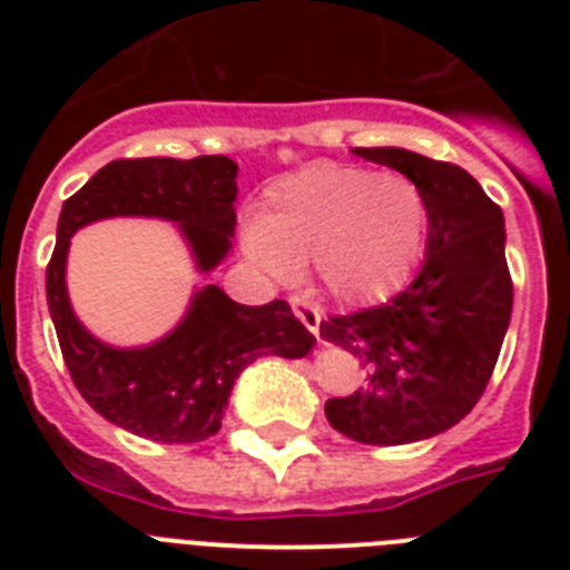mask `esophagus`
<instances>
[{
	"label": "esophagus",
	"mask_w": 570,
	"mask_h": 570,
	"mask_svg": "<svg viewBox=\"0 0 570 570\" xmlns=\"http://www.w3.org/2000/svg\"><path fill=\"white\" fill-rule=\"evenodd\" d=\"M289 307H293L295 316L304 322V328L311 331V334H316V340H320V322H322L320 307L307 302V298H302V295H289Z\"/></svg>",
	"instance_id": "obj_1"
}]
</instances>
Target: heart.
<instances>
[{
    "label": "heart",
    "mask_w": 570,
    "mask_h": 570,
    "mask_svg": "<svg viewBox=\"0 0 570 570\" xmlns=\"http://www.w3.org/2000/svg\"><path fill=\"white\" fill-rule=\"evenodd\" d=\"M429 206L411 177L348 165H311L266 191L245 250L266 275L311 266L337 302H381L423 254Z\"/></svg>",
    "instance_id": "b5f03b06"
}]
</instances>
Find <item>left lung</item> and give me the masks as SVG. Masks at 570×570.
<instances>
[{
	"mask_svg": "<svg viewBox=\"0 0 570 570\" xmlns=\"http://www.w3.org/2000/svg\"><path fill=\"white\" fill-rule=\"evenodd\" d=\"M420 186L429 242L420 275L390 302L328 316L320 334L346 348L364 384L328 399L340 434L399 446L446 432L485 393L512 320L503 209L464 168L402 147H355Z\"/></svg>",
	"mask_w": 570,
	"mask_h": 570,
	"instance_id": "left-lung-1",
	"label": "left lung"
}]
</instances>
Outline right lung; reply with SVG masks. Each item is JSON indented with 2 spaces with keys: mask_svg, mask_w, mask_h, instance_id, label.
Here are the masks:
<instances>
[{
  "mask_svg": "<svg viewBox=\"0 0 570 570\" xmlns=\"http://www.w3.org/2000/svg\"><path fill=\"white\" fill-rule=\"evenodd\" d=\"M236 163L195 159H115L70 195L58 218L47 266V304L76 390L109 423L159 443H197L222 429L233 381L263 355L304 357L316 343L289 304L248 307L215 284L195 293L186 320L147 348H111L94 340L70 311L65 263L70 236L109 215H156L180 224L197 266L209 272L230 250L236 227Z\"/></svg>",
  "mask_w": 570,
  "mask_h": 570,
  "instance_id": "add662e5",
  "label": "right lung"
}]
</instances>
